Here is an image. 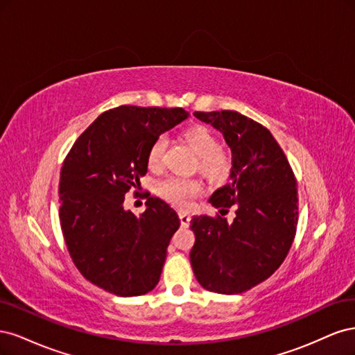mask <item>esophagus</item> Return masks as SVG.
<instances>
[{
	"label": "esophagus",
	"mask_w": 355,
	"mask_h": 355,
	"mask_svg": "<svg viewBox=\"0 0 355 355\" xmlns=\"http://www.w3.org/2000/svg\"><path fill=\"white\" fill-rule=\"evenodd\" d=\"M179 219H180L182 227H188L189 220H191V216H189L188 213H185V211H179Z\"/></svg>",
	"instance_id": "esophagus-1"
}]
</instances>
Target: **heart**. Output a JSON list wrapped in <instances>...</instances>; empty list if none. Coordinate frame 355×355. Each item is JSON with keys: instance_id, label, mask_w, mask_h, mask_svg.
<instances>
[{"instance_id": "1", "label": "heart", "mask_w": 355, "mask_h": 355, "mask_svg": "<svg viewBox=\"0 0 355 355\" xmlns=\"http://www.w3.org/2000/svg\"><path fill=\"white\" fill-rule=\"evenodd\" d=\"M180 141L197 155V168L211 182L225 180L232 167L228 153L219 148V139L206 125H192L180 133ZM166 142L157 137L146 153V164L153 171L163 167ZM158 194L179 209H189L202 194V185L198 179L168 178L158 185Z\"/></svg>"}]
</instances>
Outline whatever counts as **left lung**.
Instances as JSON below:
<instances>
[{"mask_svg":"<svg viewBox=\"0 0 355 355\" xmlns=\"http://www.w3.org/2000/svg\"><path fill=\"white\" fill-rule=\"evenodd\" d=\"M194 115L219 130L231 148L230 182L209 201L220 214L235 207L236 218L232 223L220 214L192 218L191 266L206 290L243 293L270 278L292 247L299 214L296 178L262 124L235 111Z\"/></svg>","mask_w":355,"mask_h":355,"instance_id":"1","label":"left lung"}]
</instances>
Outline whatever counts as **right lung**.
I'll use <instances>...</instances> for the list:
<instances>
[{"instance_id":"obj_1","label":"right lung","mask_w":355,"mask_h":355,"mask_svg":"<svg viewBox=\"0 0 355 355\" xmlns=\"http://www.w3.org/2000/svg\"><path fill=\"white\" fill-rule=\"evenodd\" d=\"M185 118L188 112L182 108L121 105L96 118L63 161V239L85 280L112 295H145L159 282L179 216L166 201L149 194L141 216L123 204L146 175L149 146Z\"/></svg>"}]
</instances>
